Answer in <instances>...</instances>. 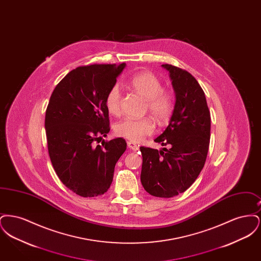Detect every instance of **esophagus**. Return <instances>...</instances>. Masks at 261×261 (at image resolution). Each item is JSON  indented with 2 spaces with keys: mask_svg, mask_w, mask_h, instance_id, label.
<instances>
[{
  "mask_svg": "<svg viewBox=\"0 0 261 261\" xmlns=\"http://www.w3.org/2000/svg\"><path fill=\"white\" fill-rule=\"evenodd\" d=\"M127 145H128V148L130 149H132V150H138V149H139V146L136 145L134 142L129 141V142L127 143Z\"/></svg>",
  "mask_w": 261,
  "mask_h": 261,
  "instance_id": "34e87169",
  "label": "esophagus"
}]
</instances>
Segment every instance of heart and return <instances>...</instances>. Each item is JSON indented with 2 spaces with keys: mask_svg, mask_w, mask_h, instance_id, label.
I'll use <instances>...</instances> for the list:
<instances>
[{
  "mask_svg": "<svg viewBox=\"0 0 261 261\" xmlns=\"http://www.w3.org/2000/svg\"><path fill=\"white\" fill-rule=\"evenodd\" d=\"M130 85L137 93L148 99L147 109L159 122L168 120L173 112V97L169 92L162 90V81L155 75L149 71L139 72L131 78ZM120 99L119 87L113 86L106 98L107 110L112 115L120 113ZM114 132L117 136L137 143L154 132V123L149 117L141 119L128 117L115 125Z\"/></svg>",
  "mask_w": 261,
  "mask_h": 261,
  "instance_id": "1",
  "label": "heart"
}]
</instances>
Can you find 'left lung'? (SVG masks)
<instances>
[{"label":"left lung","mask_w":261,"mask_h":261,"mask_svg":"<svg viewBox=\"0 0 261 261\" xmlns=\"http://www.w3.org/2000/svg\"><path fill=\"white\" fill-rule=\"evenodd\" d=\"M169 72L175 106L169 124L154 142L168 149L141 147V182L149 195L172 198L184 193L198 178L207 156L211 112L203 90L196 78L171 64Z\"/></svg>","instance_id":"obj_1"}]
</instances>
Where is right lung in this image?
<instances>
[{
    "label": "right lung",
    "mask_w": 261,
    "mask_h": 261,
    "mask_svg": "<svg viewBox=\"0 0 261 261\" xmlns=\"http://www.w3.org/2000/svg\"><path fill=\"white\" fill-rule=\"evenodd\" d=\"M126 64L79 66L56 86L45 129L54 169L63 185L84 198L105 194L126 149L122 138L96 145L110 132L106 98Z\"/></svg>",
    "instance_id": "right-lung-1"
}]
</instances>
